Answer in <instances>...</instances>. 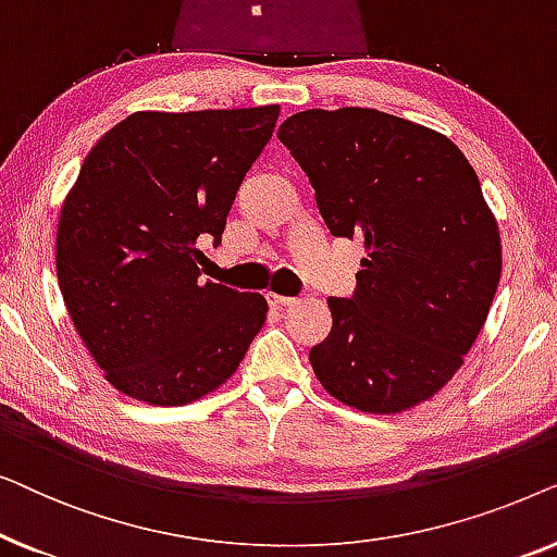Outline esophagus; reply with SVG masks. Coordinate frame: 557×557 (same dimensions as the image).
<instances>
[{"instance_id": "1", "label": "esophagus", "mask_w": 557, "mask_h": 557, "mask_svg": "<svg viewBox=\"0 0 557 557\" xmlns=\"http://www.w3.org/2000/svg\"><path fill=\"white\" fill-rule=\"evenodd\" d=\"M265 299H269V304H273V307H292V304H294L292 296H281V294H273V292L265 294Z\"/></svg>"}]
</instances>
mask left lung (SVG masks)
Wrapping results in <instances>:
<instances>
[{"mask_svg": "<svg viewBox=\"0 0 557 557\" xmlns=\"http://www.w3.org/2000/svg\"><path fill=\"white\" fill-rule=\"evenodd\" d=\"M334 238L364 246L349 299L309 362L362 413H398L463 364L502 273L499 227L474 166L444 134L375 109H309L278 126Z\"/></svg>", "mask_w": 557, "mask_h": 557, "instance_id": "8db88e82", "label": "left lung"}]
</instances>
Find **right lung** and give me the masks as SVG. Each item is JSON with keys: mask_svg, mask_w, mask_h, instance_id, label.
Listing matches in <instances>:
<instances>
[{"mask_svg": "<svg viewBox=\"0 0 557 557\" xmlns=\"http://www.w3.org/2000/svg\"><path fill=\"white\" fill-rule=\"evenodd\" d=\"M278 106L139 111L101 136L60 210L63 301L98 368L128 398L185 406L238 370L265 322L261 294L200 278Z\"/></svg>", "mask_w": 557, "mask_h": 557, "instance_id": "right-lung-1", "label": "right lung"}]
</instances>
